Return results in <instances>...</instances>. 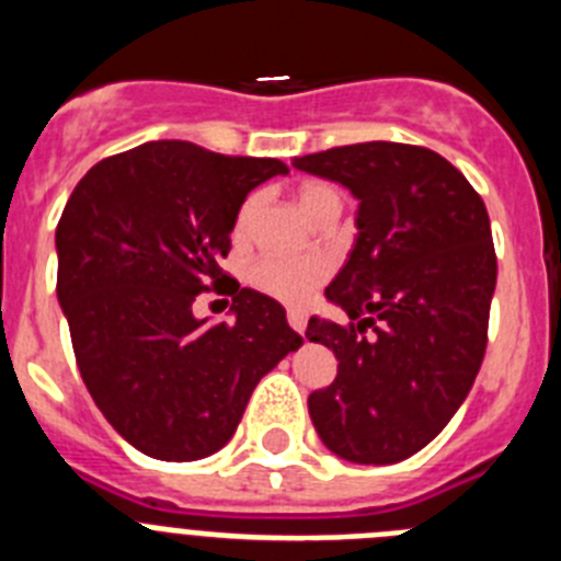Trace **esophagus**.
<instances>
[{
  "label": "esophagus",
  "mask_w": 561,
  "mask_h": 561,
  "mask_svg": "<svg viewBox=\"0 0 561 561\" xmlns=\"http://www.w3.org/2000/svg\"><path fill=\"white\" fill-rule=\"evenodd\" d=\"M286 317H289L291 329H295L297 334H304V331H306V314H304V311H300V309H289V314H286Z\"/></svg>",
  "instance_id": "esophagus-1"
}]
</instances>
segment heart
Instances as JSON below:
<instances>
[{
    "label": "heart",
    "instance_id": "heart-1",
    "mask_svg": "<svg viewBox=\"0 0 561 561\" xmlns=\"http://www.w3.org/2000/svg\"><path fill=\"white\" fill-rule=\"evenodd\" d=\"M297 205L306 216H314V213L323 210L325 205H340V193L331 185L323 182H306V185L297 187ZM255 210V202H247L241 210H238L236 232H244V227L250 225V216ZM325 266L323 257L311 255H264L252 266V284L257 286L266 295L284 300V304L300 306L306 304L320 284L325 280Z\"/></svg>",
    "mask_w": 561,
    "mask_h": 561
}]
</instances>
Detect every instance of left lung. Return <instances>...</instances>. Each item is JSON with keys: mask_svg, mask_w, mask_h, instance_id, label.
Returning <instances> with one entry per match:
<instances>
[{"mask_svg": "<svg viewBox=\"0 0 561 561\" xmlns=\"http://www.w3.org/2000/svg\"><path fill=\"white\" fill-rule=\"evenodd\" d=\"M291 165L359 202L354 250L325 289L356 323L309 320V342L340 362L309 415L340 458L399 463L447 427L483 362L497 284L489 213L453 162L421 146L356 142Z\"/></svg>", "mask_w": 561, "mask_h": 561, "instance_id": "obj_1", "label": "left lung"}]
</instances>
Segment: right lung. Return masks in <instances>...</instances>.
<instances>
[{"mask_svg":"<svg viewBox=\"0 0 561 561\" xmlns=\"http://www.w3.org/2000/svg\"><path fill=\"white\" fill-rule=\"evenodd\" d=\"M277 173H289L280 160L153 140L89 168L64 207L56 291L78 370L142 455L219 453L257 381L304 345L284 306L255 289L236 286L230 323L193 314L196 295L227 277L247 193Z\"/></svg>","mask_w":561,"mask_h":561,"instance_id":"add662e5","label":"right lung"}]
</instances>
